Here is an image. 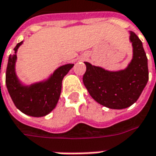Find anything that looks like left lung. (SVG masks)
Segmentation results:
<instances>
[{
    "label": "left lung",
    "mask_w": 156,
    "mask_h": 156,
    "mask_svg": "<svg viewBox=\"0 0 156 156\" xmlns=\"http://www.w3.org/2000/svg\"><path fill=\"white\" fill-rule=\"evenodd\" d=\"M133 56L129 66L119 72H110L85 62L83 83L90 95L98 104L110 109H125L140 98L148 81L147 58L142 42L131 31Z\"/></svg>",
    "instance_id": "1"
}]
</instances>
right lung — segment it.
Instances as JSON below:
<instances>
[{
    "label": "right lung",
    "instance_id": "add662e5",
    "mask_svg": "<svg viewBox=\"0 0 156 156\" xmlns=\"http://www.w3.org/2000/svg\"><path fill=\"white\" fill-rule=\"evenodd\" d=\"M22 43L23 41L16 44L14 48V53L9 57L6 70L7 89L12 101L22 112L32 117H43L55 108L60 96L62 80L74 64L58 67L46 82L24 87L19 82L15 72L16 53Z\"/></svg>",
    "mask_w": 156,
    "mask_h": 156
}]
</instances>
